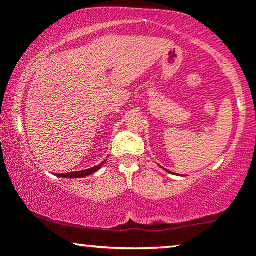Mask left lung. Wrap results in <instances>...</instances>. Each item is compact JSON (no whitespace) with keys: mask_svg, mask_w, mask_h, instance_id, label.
<instances>
[{"mask_svg":"<svg viewBox=\"0 0 256 256\" xmlns=\"http://www.w3.org/2000/svg\"><path fill=\"white\" fill-rule=\"evenodd\" d=\"M168 172H170V171H168Z\"/></svg>","mask_w":256,"mask_h":256,"instance_id":"8db88e82","label":"left lung"}]
</instances>
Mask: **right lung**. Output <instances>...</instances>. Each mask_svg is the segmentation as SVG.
<instances>
[{"label":"right lung","instance_id":"add662e5","mask_svg":"<svg viewBox=\"0 0 256 256\" xmlns=\"http://www.w3.org/2000/svg\"><path fill=\"white\" fill-rule=\"evenodd\" d=\"M104 161L102 164H100L98 166L92 167V168H90V170H85V171L70 172V173H66V174L61 173V174H58V177H61V178H83V177H86V176H90V174H92V173L98 172V170L101 168L102 166H104Z\"/></svg>","mask_w":256,"mask_h":256}]
</instances>
